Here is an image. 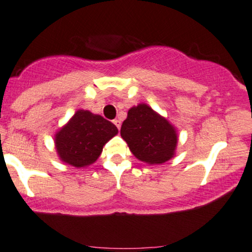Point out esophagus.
Here are the masks:
<instances>
[{
    "label": "esophagus",
    "instance_id": "esophagus-1",
    "mask_svg": "<svg viewBox=\"0 0 252 252\" xmlns=\"http://www.w3.org/2000/svg\"><path fill=\"white\" fill-rule=\"evenodd\" d=\"M113 122H114V124H115V126H117V129H118V130H120V129H121V121H120V120H117V118H116V120H114V121H113Z\"/></svg>",
    "mask_w": 252,
    "mask_h": 252
}]
</instances>
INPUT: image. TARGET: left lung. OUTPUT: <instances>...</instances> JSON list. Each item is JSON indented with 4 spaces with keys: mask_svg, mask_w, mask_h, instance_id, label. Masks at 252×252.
I'll return each mask as SVG.
<instances>
[{
    "mask_svg": "<svg viewBox=\"0 0 252 252\" xmlns=\"http://www.w3.org/2000/svg\"><path fill=\"white\" fill-rule=\"evenodd\" d=\"M121 136L136 158L151 165L171 159L178 143L175 126L145 103L129 109Z\"/></svg>",
    "mask_w": 252,
    "mask_h": 252,
    "instance_id": "8db88e82",
    "label": "left lung"
}]
</instances>
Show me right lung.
<instances>
[{
    "label": "right lung",
    "mask_w": 252,
    "mask_h": 252,
    "mask_svg": "<svg viewBox=\"0 0 252 252\" xmlns=\"http://www.w3.org/2000/svg\"><path fill=\"white\" fill-rule=\"evenodd\" d=\"M117 132L116 126L101 115L78 109L55 134L56 153L65 164L87 168L96 162L105 143Z\"/></svg>",
    "instance_id": "obj_1"
}]
</instances>
